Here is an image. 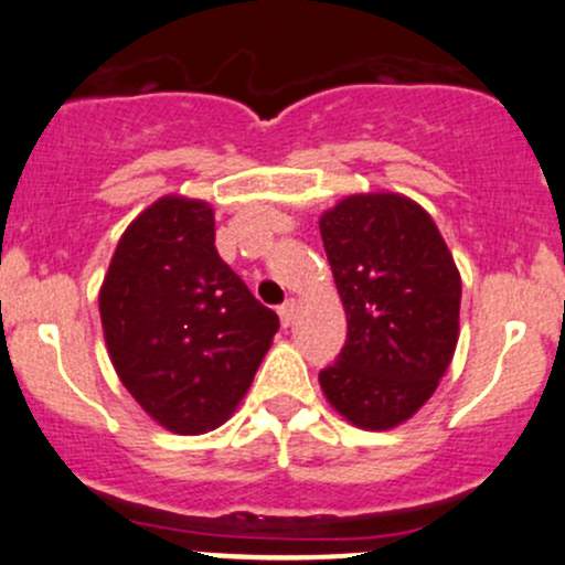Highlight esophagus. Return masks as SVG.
Instances as JSON below:
<instances>
[{
    "label": "esophagus",
    "instance_id": "34e87169",
    "mask_svg": "<svg viewBox=\"0 0 565 565\" xmlns=\"http://www.w3.org/2000/svg\"><path fill=\"white\" fill-rule=\"evenodd\" d=\"M295 313H297V302L295 300H287L281 305V308H278V316H281L284 327H289L291 319H295Z\"/></svg>",
    "mask_w": 565,
    "mask_h": 565
}]
</instances>
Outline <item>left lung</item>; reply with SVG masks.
<instances>
[{"label": "left lung", "instance_id": "1", "mask_svg": "<svg viewBox=\"0 0 565 565\" xmlns=\"http://www.w3.org/2000/svg\"><path fill=\"white\" fill-rule=\"evenodd\" d=\"M321 238L348 340L319 382L348 423L387 430L436 393L459 332L462 281L430 215L398 193L342 199Z\"/></svg>", "mask_w": 565, "mask_h": 565}]
</instances>
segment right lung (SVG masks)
Returning a JSON list of instances; mask_svg holds the SVG:
<instances>
[{
    "label": "right lung",
    "mask_w": 565,
    "mask_h": 565,
    "mask_svg": "<svg viewBox=\"0 0 565 565\" xmlns=\"http://www.w3.org/2000/svg\"><path fill=\"white\" fill-rule=\"evenodd\" d=\"M116 374L172 433L212 430L238 406L278 316L220 260L204 201L159 199L125 231L100 289Z\"/></svg>",
    "instance_id": "right-lung-1"
}]
</instances>
